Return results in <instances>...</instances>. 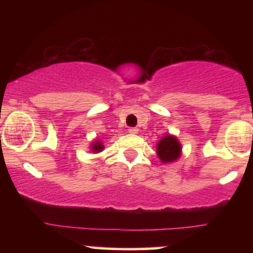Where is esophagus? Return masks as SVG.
Wrapping results in <instances>:
<instances>
[{
  "instance_id": "1",
  "label": "esophagus",
  "mask_w": 253,
  "mask_h": 253,
  "mask_svg": "<svg viewBox=\"0 0 253 253\" xmlns=\"http://www.w3.org/2000/svg\"><path fill=\"white\" fill-rule=\"evenodd\" d=\"M128 132L130 133V134H136V133L139 132V129L136 128V127H129V128H128Z\"/></svg>"
}]
</instances>
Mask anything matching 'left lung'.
Listing matches in <instances>:
<instances>
[{
  "label": "left lung",
  "instance_id": "obj_1",
  "mask_svg": "<svg viewBox=\"0 0 253 253\" xmlns=\"http://www.w3.org/2000/svg\"><path fill=\"white\" fill-rule=\"evenodd\" d=\"M182 146L175 135L163 136L157 145V155L163 163H171L181 157Z\"/></svg>",
  "mask_w": 253,
  "mask_h": 253
}]
</instances>
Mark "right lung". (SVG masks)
<instances>
[{
	"label": "right lung",
	"mask_w": 253,
	"mask_h": 253,
	"mask_svg": "<svg viewBox=\"0 0 253 253\" xmlns=\"http://www.w3.org/2000/svg\"><path fill=\"white\" fill-rule=\"evenodd\" d=\"M103 149H104V146H103L102 141H100V140L92 141V144H91V151H92V152L98 153V152H101V151H103Z\"/></svg>",
	"instance_id": "right-lung-1"
}]
</instances>
